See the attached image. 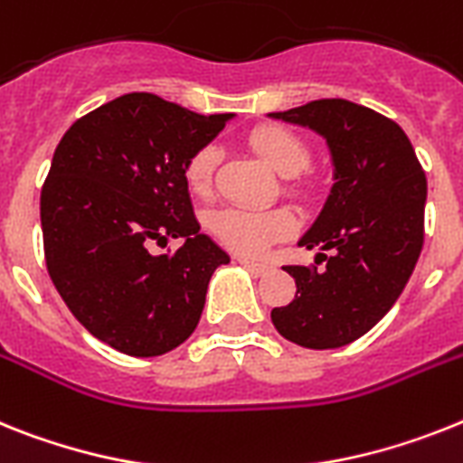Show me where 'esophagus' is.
I'll use <instances>...</instances> for the list:
<instances>
[{
  "instance_id": "obj_1",
  "label": "esophagus",
  "mask_w": 463,
  "mask_h": 463,
  "mask_svg": "<svg viewBox=\"0 0 463 463\" xmlns=\"http://www.w3.org/2000/svg\"><path fill=\"white\" fill-rule=\"evenodd\" d=\"M238 261L242 263V266L247 268V270H251V273H256V275H266L268 270H270V266H268V263L250 261V259H238Z\"/></svg>"
}]
</instances>
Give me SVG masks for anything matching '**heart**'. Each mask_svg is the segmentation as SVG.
Instances as JSON below:
<instances>
[{"mask_svg": "<svg viewBox=\"0 0 463 463\" xmlns=\"http://www.w3.org/2000/svg\"><path fill=\"white\" fill-rule=\"evenodd\" d=\"M250 147L275 174L291 178L308 165V147L285 127H256L250 134ZM219 153L213 146L200 147L185 165V184L195 195H209L213 185ZM207 231L238 254H261L268 244L287 238L294 231V216L287 209L221 207L207 216Z\"/></svg>", "mask_w": 463, "mask_h": 463, "instance_id": "b5f03b06", "label": "heart"}]
</instances>
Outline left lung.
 Segmentation results:
<instances>
[{"label":"left lung","instance_id":"1","mask_svg":"<svg viewBox=\"0 0 463 463\" xmlns=\"http://www.w3.org/2000/svg\"><path fill=\"white\" fill-rule=\"evenodd\" d=\"M268 118L322 136L334 181L298 238L325 268L287 266L297 297L270 320L291 344L339 348L370 332L405 289L421 254L426 176L405 131L372 108L322 99Z\"/></svg>","mask_w":463,"mask_h":463}]
</instances>
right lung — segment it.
I'll use <instances>...</instances> for the list:
<instances>
[{
	"label": "right lung",
	"instance_id": "right-lung-1",
	"mask_svg": "<svg viewBox=\"0 0 463 463\" xmlns=\"http://www.w3.org/2000/svg\"><path fill=\"white\" fill-rule=\"evenodd\" d=\"M232 118L124 93L58 143L40 200L46 268L72 316L115 351L155 357L184 344L213 270L231 263L200 232L185 165ZM166 237L184 244L150 255Z\"/></svg>",
	"mask_w": 463,
	"mask_h": 463
}]
</instances>
